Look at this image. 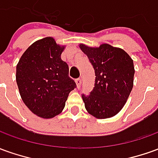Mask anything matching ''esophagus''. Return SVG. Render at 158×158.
Instances as JSON below:
<instances>
[{
    "instance_id": "34e87169",
    "label": "esophagus",
    "mask_w": 158,
    "mask_h": 158,
    "mask_svg": "<svg viewBox=\"0 0 158 158\" xmlns=\"http://www.w3.org/2000/svg\"><path fill=\"white\" fill-rule=\"evenodd\" d=\"M75 83H76V85H77V87H79L80 84H81V79H75Z\"/></svg>"
}]
</instances>
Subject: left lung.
Wrapping results in <instances>:
<instances>
[{"label": "left lung", "instance_id": "obj_1", "mask_svg": "<svg viewBox=\"0 0 158 158\" xmlns=\"http://www.w3.org/2000/svg\"><path fill=\"white\" fill-rule=\"evenodd\" d=\"M95 71V87L89 96L82 95L87 112L97 119L117 114L124 107L133 86V60L124 49L102 44L90 47L79 44Z\"/></svg>", "mask_w": 158, "mask_h": 158}]
</instances>
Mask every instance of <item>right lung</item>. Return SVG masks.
<instances>
[{
  "instance_id": "1",
  "label": "right lung",
  "mask_w": 158,
  "mask_h": 158,
  "mask_svg": "<svg viewBox=\"0 0 158 158\" xmlns=\"http://www.w3.org/2000/svg\"><path fill=\"white\" fill-rule=\"evenodd\" d=\"M66 45L47 37L34 42L16 67V82L23 102L33 114L51 119L63 110L69 93L76 87L61 60Z\"/></svg>"
}]
</instances>
